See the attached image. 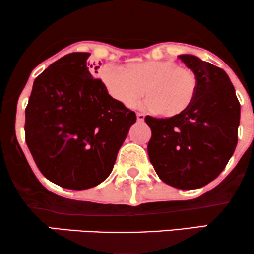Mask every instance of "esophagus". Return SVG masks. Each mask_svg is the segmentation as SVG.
Returning <instances> with one entry per match:
<instances>
[{
	"label": "esophagus",
	"mask_w": 254,
	"mask_h": 254,
	"mask_svg": "<svg viewBox=\"0 0 254 254\" xmlns=\"http://www.w3.org/2000/svg\"><path fill=\"white\" fill-rule=\"evenodd\" d=\"M136 119H138V121H144L145 115L142 113H136Z\"/></svg>",
	"instance_id": "1"
}]
</instances>
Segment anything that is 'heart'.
<instances>
[{
	"label": "heart",
	"mask_w": 254,
	"mask_h": 254,
	"mask_svg": "<svg viewBox=\"0 0 254 254\" xmlns=\"http://www.w3.org/2000/svg\"><path fill=\"white\" fill-rule=\"evenodd\" d=\"M101 79L110 95L127 107L134 104L144 90L147 107L164 118L186 112L198 91L195 73L170 59L134 61L122 68L105 64Z\"/></svg>",
	"instance_id": "heart-1"
}]
</instances>
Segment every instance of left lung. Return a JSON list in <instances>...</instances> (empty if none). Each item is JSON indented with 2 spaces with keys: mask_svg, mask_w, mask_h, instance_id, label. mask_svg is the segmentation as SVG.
Instances as JSON below:
<instances>
[{
  "mask_svg": "<svg viewBox=\"0 0 254 254\" xmlns=\"http://www.w3.org/2000/svg\"><path fill=\"white\" fill-rule=\"evenodd\" d=\"M179 59L195 73L198 91L185 113L168 119L147 115V152L162 181L175 189L194 190L215 180L238 144L240 103L222 68L193 55Z\"/></svg>",
  "mask_w": 254,
  "mask_h": 254,
  "instance_id": "obj_1",
  "label": "left lung"
}]
</instances>
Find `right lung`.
Listing matches in <instances>:
<instances>
[{
  "instance_id": "obj_1",
  "label": "right lung",
  "mask_w": 254,
  "mask_h": 254,
  "mask_svg": "<svg viewBox=\"0 0 254 254\" xmlns=\"http://www.w3.org/2000/svg\"><path fill=\"white\" fill-rule=\"evenodd\" d=\"M89 56L72 53L51 64L36 78L25 109V140L37 167L68 190L104 181L136 121L93 78L99 67L93 69Z\"/></svg>"
}]
</instances>
